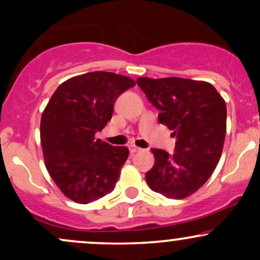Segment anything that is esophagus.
I'll return each instance as SVG.
<instances>
[{"label":"esophagus","instance_id":"esophagus-1","mask_svg":"<svg viewBox=\"0 0 260 260\" xmlns=\"http://www.w3.org/2000/svg\"><path fill=\"white\" fill-rule=\"evenodd\" d=\"M128 148H129V151H131V153H132V154L138 153V151L142 150V149H140L139 147H137V145H134V144H129V145H128Z\"/></svg>","mask_w":260,"mask_h":260}]
</instances>
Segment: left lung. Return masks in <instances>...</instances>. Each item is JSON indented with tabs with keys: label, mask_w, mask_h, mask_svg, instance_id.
Instances as JSON below:
<instances>
[{
	"label": "left lung",
	"mask_w": 260,
	"mask_h": 260,
	"mask_svg": "<svg viewBox=\"0 0 260 260\" xmlns=\"http://www.w3.org/2000/svg\"><path fill=\"white\" fill-rule=\"evenodd\" d=\"M139 88L160 110L159 121L176 136L175 153L151 149L155 162L145 174L154 192L172 199L193 194L209 180L221 156L226 104L210 83L178 77H139Z\"/></svg>",
	"instance_id": "8db88e82"
}]
</instances>
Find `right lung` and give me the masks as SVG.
I'll list each match as a JSON object with an SVG mask.
<instances>
[{
	"label": "right lung",
	"instance_id": "1",
	"mask_svg": "<svg viewBox=\"0 0 260 260\" xmlns=\"http://www.w3.org/2000/svg\"><path fill=\"white\" fill-rule=\"evenodd\" d=\"M132 78L111 72L73 77L56 89L45 107L40 139L45 166L67 198L88 204L112 192L126 162L127 147L95 139L111 120L113 105Z\"/></svg>",
	"mask_w": 260,
	"mask_h": 260
}]
</instances>
